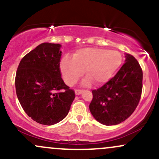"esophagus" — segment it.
Instances as JSON below:
<instances>
[{
  "label": "esophagus",
  "mask_w": 159,
  "mask_h": 159,
  "mask_svg": "<svg viewBox=\"0 0 159 159\" xmlns=\"http://www.w3.org/2000/svg\"><path fill=\"white\" fill-rule=\"evenodd\" d=\"M82 92H83V90H75V93L76 95L81 94Z\"/></svg>",
  "instance_id": "1"
}]
</instances>
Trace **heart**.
Here are the masks:
<instances>
[{"instance_id":"b5f03b06","label":"heart","mask_w":159,"mask_h":159,"mask_svg":"<svg viewBox=\"0 0 159 159\" xmlns=\"http://www.w3.org/2000/svg\"><path fill=\"white\" fill-rule=\"evenodd\" d=\"M122 63V56L118 52L97 48H85L78 50L72 58L62 60L61 70L63 79L68 85H72L84 71L87 78L82 82L88 85L91 81L102 85L111 79Z\"/></svg>"}]
</instances>
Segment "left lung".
<instances>
[{
	"mask_svg": "<svg viewBox=\"0 0 159 159\" xmlns=\"http://www.w3.org/2000/svg\"><path fill=\"white\" fill-rule=\"evenodd\" d=\"M123 66L105 84L92 91L90 111L98 123L105 125L120 124L132 115L142 93L143 72L132 55L125 54Z\"/></svg>",
	"mask_w": 159,
	"mask_h": 159,
	"instance_id": "obj_1",
	"label": "left lung"
}]
</instances>
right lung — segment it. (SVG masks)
Returning <instances> with one entry per match:
<instances>
[{
  "label": "right lung",
  "mask_w": 159,
  "mask_h": 159,
  "mask_svg": "<svg viewBox=\"0 0 159 159\" xmlns=\"http://www.w3.org/2000/svg\"><path fill=\"white\" fill-rule=\"evenodd\" d=\"M61 48L60 44L42 43L24 57L16 72L18 99L25 112L43 125L64 119L75 96L61 78Z\"/></svg>",
  "instance_id": "obj_1"
}]
</instances>
